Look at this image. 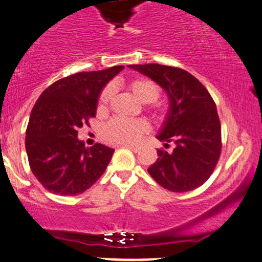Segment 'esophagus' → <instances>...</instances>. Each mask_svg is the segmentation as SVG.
<instances>
[{"label":"esophagus","mask_w":262,"mask_h":262,"mask_svg":"<svg viewBox=\"0 0 262 262\" xmlns=\"http://www.w3.org/2000/svg\"><path fill=\"white\" fill-rule=\"evenodd\" d=\"M122 145H123V147H125V148H129V149H132V150H133V152H138V150H139V148L137 147V145L126 144V143H125V144H122Z\"/></svg>","instance_id":"1"}]
</instances>
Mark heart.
Returning a JSON list of instances; mask_svg holds the SVG:
<instances>
[{
    "label": "heart",
    "mask_w": 262,
    "mask_h": 262,
    "mask_svg": "<svg viewBox=\"0 0 262 262\" xmlns=\"http://www.w3.org/2000/svg\"><path fill=\"white\" fill-rule=\"evenodd\" d=\"M128 89L142 103H153L161 95V88L150 79L138 78L128 82ZM113 95V86L104 88L98 99V109L105 110ZM148 123L143 119L113 118L101 128V137L110 143H129L148 130Z\"/></svg>",
    "instance_id": "obj_1"
}]
</instances>
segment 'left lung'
<instances>
[{
  "label": "left lung",
  "mask_w": 262,
  "mask_h": 262,
  "mask_svg": "<svg viewBox=\"0 0 262 262\" xmlns=\"http://www.w3.org/2000/svg\"><path fill=\"white\" fill-rule=\"evenodd\" d=\"M147 75L169 99V110L157 136L172 152L158 149L148 168L152 178L172 192H188L210 178L221 154V123L213 99L188 71L159 64L129 65Z\"/></svg>",
  "instance_id": "obj_1"
}]
</instances>
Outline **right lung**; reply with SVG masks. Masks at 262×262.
<instances>
[{
  "label": "right lung",
  "mask_w": 262,
  "mask_h": 262,
  "mask_svg": "<svg viewBox=\"0 0 262 262\" xmlns=\"http://www.w3.org/2000/svg\"><path fill=\"white\" fill-rule=\"evenodd\" d=\"M124 66L66 76L46 88L31 110L26 129L30 168L49 192L75 196L93 186L114 149L96 143L86 148L78 129L94 118L98 98Z\"/></svg>",
  "instance_id": "right-lung-1"
}]
</instances>
